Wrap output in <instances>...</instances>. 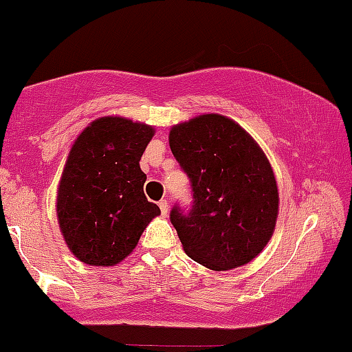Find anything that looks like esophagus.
<instances>
[{"label":"esophagus","instance_id":"obj_1","mask_svg":"<svg viewBox=\"0 0 352 352\" xmlns=\"http://www.w3.org/2000/svg\"><path fill=\"white\" fill-rule=\"evenodd\" d=\"M158 206H160V210H162L163 217H166V214H168V201L162 199V201H160V203H158Z\"/></svg>","mask_w":352,"mask_h":352}]
</instances>
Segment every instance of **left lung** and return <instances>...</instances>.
I'll use <instances>...</instances> for the list:
<instances>
[{
    "mask_svg": "<svg viewBox=\"0 0 352 352\" xmlns=\"http://www.w3.org/2000/svg\"><path fill=\"white\" fill-rule=\"evenodd\" d=\"M168 141L192 187V208L170 211L186 254L214 272L254 259L278 214L277 180L258 142L218 113L173 125Z\"/></svg>",
    "mask_w": 352,
    "mask_h": 352,
    "instance_id": "left-lung-1",
    "label": "left lung"
}]
</instances>
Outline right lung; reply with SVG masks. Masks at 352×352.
<instances>
[{
    "mask_svg": "<svg viewBox=\"0 0 352 352\" xmlns=\"http://www.w3.org/2000/svg\"><path fill=\"white\" fill-rule=\"evenodd\" d=\"M155 135L151 125L101 117L78 134L56 196L68 249L91 267H113L138 245L160 208L144 196L139 162Z\"/></svg>",
    "mask_w": 352,
    "mask_h": 352,
    "instance_id": "1",
    "label": "right lung"
}]
</instances>
